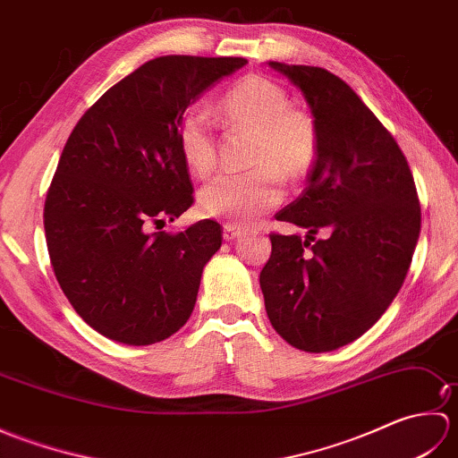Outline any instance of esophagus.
Returning <instances> with one entry per match:
<instances>
[{
    "label": "esophagus",
    "mask_w": 458,
    "mask_h": 458,
    "mask_svg": "<svg viewBox=\"0 0 458 458\" xmlns=\"http://www.w3.org/2000/svg\"><path fill=\"white\" fill-rule=\"evenodd\" d=\"M222 236L226 242H234V240L244 236V230L234 226V224H226V226H224V230H222Z\"/></svg>",
    "instance_id": "obj_1"
}]
</instances>
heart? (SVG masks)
Masks as SVG:
<instances>
[{
    "label": "heart",
    "instance_id": "b5f03b06",
    "mask_svg": "<svg viewBox=\"0 0 458 458\" xmlns=\"http://www.w3.org/2000/svg\"><path fill=\"white\" fill-rule=\"evenodd\" d=\"M218 114L228 128L251 133L248 165L242 174H220L199 192L204 216L230 224H250L279 204L281 179L295 184L313 173L318 159V128L313 115L291 108L285 89L259 74L242 76L218 102ZM177 143L187 169L197 177L216 165L218 143L208 120L199 110H187L177 125Z\"/></svg>",
    "mask_w": 458,
    "mask_h": 458
}]
</instances>
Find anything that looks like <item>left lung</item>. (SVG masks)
<instances>
[{"label":"left lung","instance_id":"left-lung-1","mask_svg":"<svg viewBox=\"0 0 458 458\" xmlns=\"http://www.w3.org/2000/svg\"><path fill=\"white\" fill-rule=\"evenodd\" d=\"M267 64L303 92L320 148L305 191L276 214L307 236L269 234L259 285L281 338L330 352L362 336L402 289L420 199L400 145L344 81L318 66Z\"/></svg>","mask_w":458,"mask_h":458}]
</instances>
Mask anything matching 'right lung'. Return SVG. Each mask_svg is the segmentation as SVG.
Returning a JSON list of instances; mask_svg holds the SVG:
<instances>
[{"instance_id": "add662e5", "label": "right lung", "mask_w": 458, "mask_h": 458, "mask_svg": "<svg viewBox=\"0 0 458 458\" xmlns=\"http://www.w3.org/2000/svg\"><path fill=\"white\" fill-rule=\"evenodd\" d=\"M242 56L169 55L114 84L74 125L45 200V236L63 293L96 333L145 346L187 323L220 224L151 232L192 204L177 125Z\"/></svg>"}]
</instances>
